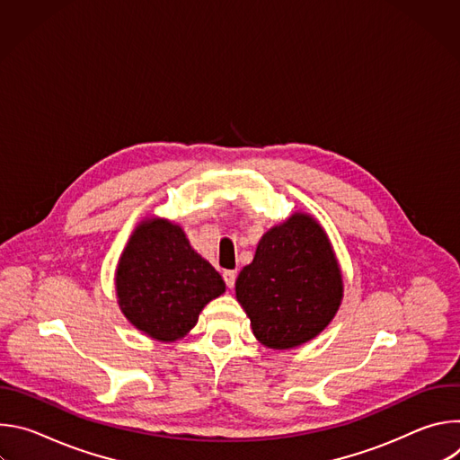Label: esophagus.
<instances>
[{
  "label": "esophagus",
  "instance_id": "esophagus-1",
  "mask_svg": "<svg viewBox=\"0 0 460 460\" xmlns=\"http://www.w3.org/2000/svg\"><path fill=\"white\" fill-rule=\"evenodd\" d=\"M224 280L227 288H233L236 282V271H224Z\"/></svg>",
  "mask_w": 460,
  "mask_h": 460
}]
</instances>
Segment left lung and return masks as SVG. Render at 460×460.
<instances>
[{"mask_svg":"<svg viewBox=\"0 0 460 460\" xmlns=\"http://www.w3.org/2000/svg\"><path fill=\"white\" fill-rule=\"evenodd\" d=\"M234 289L256 341L271 349H291L322 333L344 295L332 242L304 213L260 238Z\"/></svg>","mask_w":460,"mask_h":460,"instance_id":"obj_1","label":"left lung"}]
</instances>
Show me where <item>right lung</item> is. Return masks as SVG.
<instances>
[{
	"label": "right lung",
	"instance_id": "obj_1",
	"mask_svg": "<svg viewBox=\"0 0 460 460\" xmlns=\"http://www.w3.org/2000/svg\"><path fill=\"white\" fill-rule=\"evenodd\" d=\"M224 291L220 273L190 247L180 226L164 218H147L135 229L116 268L121 313L160 342L185 337Z\"/></svg>",
	"mask_w": 460,
	"mask_h": 460
}]
</instances>
